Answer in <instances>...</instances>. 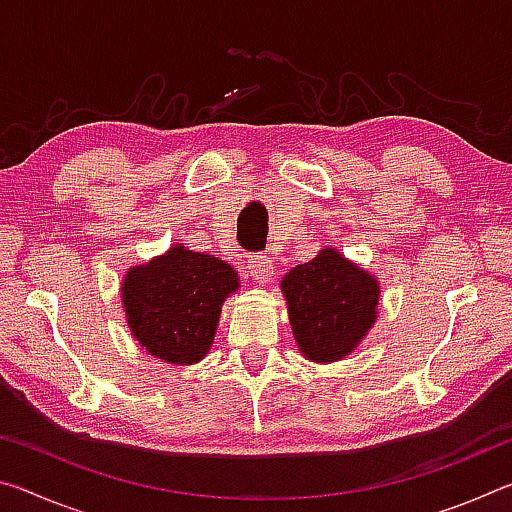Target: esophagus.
<instances>
[{"label":"esophagus","instance_id":"esophagus-1","mask_svg":"<svg viewBox=\"0 0 512 512\" xmlns=\"http://www.w3.org/2000/svg\"><path fill=\"white\" fill-rule=\"evenodd\" d=\"M248 271H250V275H253V280L257 284H262V287H266V284L273 280V262L264 255L250 257L248 259Z\"/></svg>","mask_w":512,"mask_h":512}]
</instances>
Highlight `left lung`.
I'll return each instance as SVG.
<instances>
[{"label":"left lung","mask_w":512,"mask_h":512,"mask_svg":"<svg viewBox=\"0 0 512 512\" xmlns=\"http://www.w3.org/2000/svg\"><path fill=\"white\" fill-rule=\"evenodd\" d=\"M300 354L314 363L348 359L379 316V280L336 248L293 266L280 282Z\"/></svg>","instance_id":"8db88e82"}]
</instances>
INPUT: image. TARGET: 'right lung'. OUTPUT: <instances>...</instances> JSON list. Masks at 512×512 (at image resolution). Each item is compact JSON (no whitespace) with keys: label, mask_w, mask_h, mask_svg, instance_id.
Masks as SVG:
<instances>
[{"label":"right lung","mask_w":512,"mask_h":512,"mask_svg":"<svg viewBox=\"0 0 512 512\" xmlns=\"http://www.w3.org/2000/svg\"><path fill=\"white\" fill-rule=\"evenodd\" d=\"M239 275L223 259L173 244L131 266L121 280V305L133 339L164 363L194 366L207 357L225 298Z\"/></svg>","instance_id":"obj_1"}]
</instances>
